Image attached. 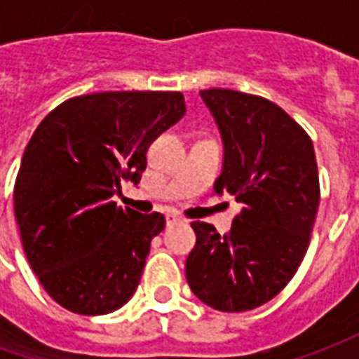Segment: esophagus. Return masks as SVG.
<instances>
[{
  "instance_id": "obj_1",
  "label": "esophagus",
  "mask_w": 359,
  "mask_h": 359,
  "mask_svg": "<svg viewBox=\"0 0 359 359\" xmlns=\"http://www.w3.org/2000/svg\"><path fill=\"white\" fill-rule=\"evenodd\" d=\"M165 219H167V225H177V223L182 221V217H180L179 213H175V211H169V213L165 215Z\"/></svg>"
}]
</instances>
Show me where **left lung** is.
Segmentation results:
<instances>
[{"label": "left lung", "instance_id": "obj_1", "mask_svg": "<svg viewBox=\"0 0 359 359\" xmlns=\"http://www.w3.org/2000/svg\"><path fill=\"white\" fill-rule=\"evenodd\" d=\"M200 95L225 144L215 192L234 196L242 210L225 236L192 223L187 280L210 308L248 311L275 298L308 252L321 194L316 151L308 133L262 95L226 88Z\"/></svg>", "mask_w": 359, "mask_h": 359}]
</instances>
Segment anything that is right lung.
<instances>
[{
	"mask_svg": "<svg viewBox=\"0 0 359 359\" xmlns=\"http://www.w3.org/2000/svg\"><path fill=\"white\" fill-rule=\"evenodd\" d=\"M184 113L180 92H97L67 100L38 125L13 202L28 264L59 306L103 316L133 298L165 217L111 198L140 182L149 144Z\"/></svg>",
	"mask_w": 359,
	"mask_h": 359,
	"instance_id": "add662e5",
	"label": "right lung"
}]
</instances>
